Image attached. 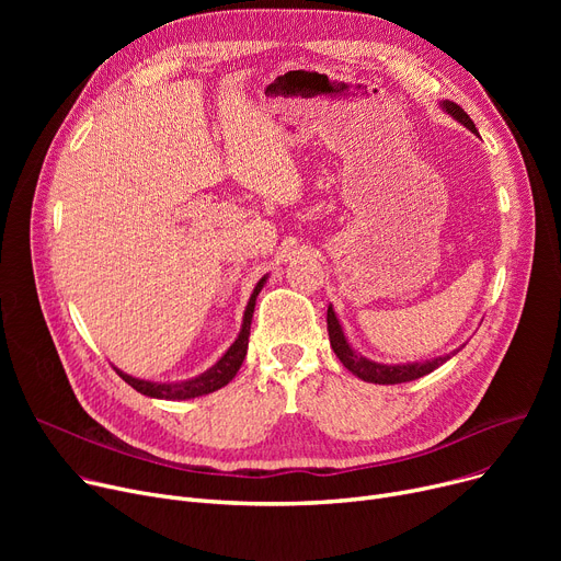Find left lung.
Wrapping results in <instances>:
<instances>
[{
	"label": "left lung",
	"mask_w": 561,
	"mask_h": 561,
	"mask_svg": "<svg viewBox=\"0 0 561 561\" xmlns=\"http://www.w3.org/2000/svg\"><path fill=\"white\" fill-rule=\"evenodd\" d=\"M444 106L455 121H459L463 127H468L470 131H478L473 121H470L468 113L455 104V102H444L440 104ZM328 332H330V343H332V350L336 352V357L341 359V364L352 373L357 375L359 379L364 381H373V385H402V381H411V379H419L432 370H436L440 364H446L450 359V355L446 357H436L432 362H423V364H398V366H387V364H377V362H370L362 355H357L355 350L350 347L343 330H341V322L332 309V305L328 307ZM455 355V352H453Z\"/></svg>",
	"instance_id": "left-lung-1"
}]
</instances>
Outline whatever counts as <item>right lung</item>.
<instances>
[{
	"label": "right lung",
	"instance_id": "right-lung-1",
	"mask_svg": "<svg viewBox=\"0 0 561 561\" xmlns=\"http://www.w3.org/2000/svg\"><path fill=\"white\" fill-rule=\"evenodd\" d=\"M265 284V277L259 279V284L254 286L250 302L245 307V316H243V328L239 339H236L225 355L220 357L218 364H214L209 370H204L202 375L186 379V381H176V385H159V381H147V379H138L131 377L123 370L115 373L121 375L131 389H136L142 396H150V398H161V400H188V398H197V396H206V393H214L218 389H222L225 385L233 379V375L239 373L245 355H248V339H250V325H252V313H254V305H256V296L261 293Z\"/></svg>",
	"mask_w": 561,
	"mask_h": 561
}]
</instances>
